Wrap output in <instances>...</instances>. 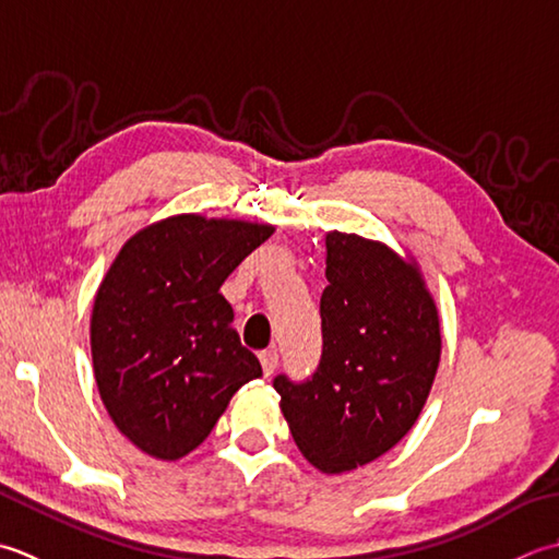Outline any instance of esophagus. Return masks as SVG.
Returning <instances> with one entry per match:
<instances>
[{"instance_id": "1", "label": "esophagus", "mask_w": 559, "mask_h": 559, "mask_svg": "<svg viewBox=\"0 0 559 559\" xmlns=\"http://www.w3.org/2000/svg\"><path fill=\"white\" fill-rule=\"evenodd\" d=\"M260 364H263V373L272 376L277 369L280 357H277V349H263L260 352Z\"/></svg>"}]
</instances>
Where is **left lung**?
<instances>
[{"instance_id":"obj_1","label":"left lung","mask_w":559,"mask_h":559,"mask_svg":"<svg viewBox=\"0 0 559 559\" xmlns=\"http://www.w3.org/2000/svg\"><path fill=\"white\" fill-rule=\"evenodd\" d=\"M323 357L311 381L277 376L296 447L321 473L361 468L389 453L429 397L441 328L417 260L359 234H325Z\"/></svg>"}]
</instances>
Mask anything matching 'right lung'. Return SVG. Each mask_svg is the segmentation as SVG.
<instances>
[{
  "instance_id": "right-lung-1",
  "label": "right lung",
  "mask_w": 559,
  "mask_h": 559,
  "mask_svg": "<svg viewBox=\"0 0 559 559\" xmlns=\"http://www.w3.org/2000/svg\"><path fill=\"white\" fill-rule=\"evenodd\" d=\"M272 224L174 214L132 234L98 284L91 359L112 425L158 461L210 437L243 383L263 376L219 292Z\"/></svg>"
}]
</instances>
